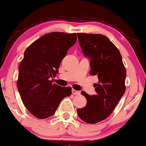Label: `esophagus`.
Instances as JSON below:
<instances>
[{
	"label": "esophagus",
	"instance_id": "esophagus-1",
	"mask_svg": "<svg viewBox=\"0 0 146 146\" xmlns=\"http://www.w3.org/2000/svg\"><path fill=\"white\" fill-rule=\"evenodd\" d=\"M72 94H75V95H79L80 94V92H78V91H77V90H72Z\"/></svg>",
	"mask_w": 146,
	"mask_h": 146
}]
</instances>
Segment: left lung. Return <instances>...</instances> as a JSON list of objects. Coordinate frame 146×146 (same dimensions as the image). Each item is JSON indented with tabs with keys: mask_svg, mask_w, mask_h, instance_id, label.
<instances>
[{
	"mask_svg": "<svg viewBox=\"0 0 146 146\" xmlns=\"http://www.w3.org/2000/svg\"><path fill=\"white\" fill-rule=\"evenodd\" d=\"M82 54L90 61V74L96 76L99 83L94 84L96 94L82 95L87 104L78 108L79 117L89 124L104 120L113 112L125 92L126 70L118 49L101 34L78 33Z\"/></svg>",
	"mask_w": 146,
	"mask_h": 146,
	"instance_id": "8db88e82",
	"label": "left lung"
}]
</instances>
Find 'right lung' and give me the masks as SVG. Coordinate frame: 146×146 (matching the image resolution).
Returning a JSON list of instances; mask_svg holds the SVG:
<instances>
[{
	"instance_id": "add662e5",
	"label": "right lung",
	"mask_w": 146,
	"mask_h": 146,
	"mask_svg": "<svg viewBox=\"0 0 146 146\" xmlns=\"http://www.w3.org/2000/svg\"><path fill=\"white\" fill-rule=\"evenodd\" d=\"M76 33L52 32L33 42L24 52L19 67L17 88L27 110L35 117L45 119L54 114L71 87L52 83L61 61L76 44Z\"/></svg>"
}]
</instances>
